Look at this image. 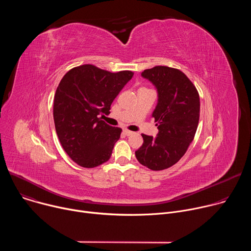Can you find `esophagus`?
I'll return each mask as SVG.
<instances>
[{
    "label": "esophagus",
    "mask_w": 251,
    "mask_h": 251,
    "mask_svg": "<svg viewBox=\"0 0 251 251\" xmlns=\"http://www.w3.org/2000/svg\"><path fill=\"white\" fill-rule=\"evenodd\" d=\"M123 133H124L126 136H130V135L133 134L132 131H129V130H127V129H124V130H123Z\"/></svg>",
    "instance_id": "34e87169"
}]
</instances>
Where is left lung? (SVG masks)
I'll return each instance as SVG.
<instances>
[{
    "instance_id": "left-lung-1",
    "label": "left lung",
    "mask_w": 251,
    "mask_h": 251,
    "mask_svg": "<svg viewBox=\"0 0 251 251\" xmlns=\"http://www.w3.org/2000/svg\"><path fill=\"white\" fill-rule=\"evenodd\" d=\"M141 75L157 89L158 102L152 117L159 132L156 137L142 134L144 142L135 156L143 166L161 171L180 160L194 140L200 119V96L178 69L158 65Z\"/></svg>"
}]
</instances>
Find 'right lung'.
<instances>
[{
  "mask_svg": "<svg viewBox=\"0 0 251 251\" xmlns=\"http://www.w3.org/2000/svg\"><path fill=\"white\" fill-rule=\"evenodd\" d=\"M133 75L84 64L70 69L60 80L53 100L55 131L66 154L79 166L94 168L110 159L122 130L99 115L110 113L113 100Z\"/></svg>",
  "mask_w": 251,
  "mask_h": 251,
  "instance_id": "obj_1",
  "label": "right lung"
}]
</instances>
